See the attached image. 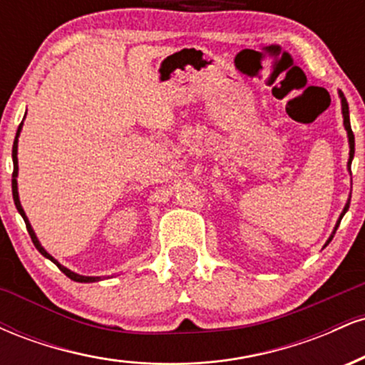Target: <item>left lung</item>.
Returning <instances> with one entry per match:
<instances>
[{
	"label": "left lung",
	"mask_w": 365,
	"mask_h": 365,
	"mask_svg": "<svg viewBox=\"0 0 365 365\" xmlns=\"http://www.w3.org/2000/svg\"><path fill=\"white\" fill-rule=\"evenodd\" d=\"M340 99H341V113H343V125H345V130H346V135H349V144H350V158H349V170H350V166H351V159H354V154H355V139H354V132H351V127H350V115H349V103H346V99H345V96H343V92H340ZM351 197V195H350ZM350 197H349V200H346V204H345V207H343V211H341V215H340V217H338V221H336V225H334V230H333V233H331V237L328 238V242H326V245L329 244L331 240H333V237H334V233H336V230H338V226H340V221H341V217L345 216V212L349 211V207H350ZM324 245V247H326Z\"/></svg>",
	"instance_id": "8db88e82"
}]
</instances>
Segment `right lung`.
I'll list each match as a JSON object with an SVG mask.
<instances>
[{
    "label": "right lung",
    "instance_id": "add662e5",
    "mask_svg": "<svg viewBox=\"0 0 365 365\" xmlns=\"http://www.w3.org/2000/svg\"><path fill=\"white\" fill-rule=\"evenodd\" d=\"M22 125H24V121H22V123L19 125V130H16V135H15V140H14V149H11V158H14V177H11V192H14V200H15L16 211H19L20 215H22V217H24V221H25V226H27V232H29V235H31V238H32V244L36 245V249L39 250V252L43 254L46 259H49V261L56 264V266L60 267V271H61V273H65L66 276H68L70 279H73V282H78V283H94V282H99V279H103L101 276H82V274H77V273H73V271H70L68 267L61 266V264L58 262L56 259H54L51 254H48V252H46V250H44V247L41 245V242H39V240H37V237H36L34 230H32L31 223H29L27 216H25V211H24L22 204H20V199H19V187H16V177H19V158H16V149H19V135H20V130H22Z\"/></svg>",
    "mask_w": 365,
    "mask_h": 365
}]
</instances>
